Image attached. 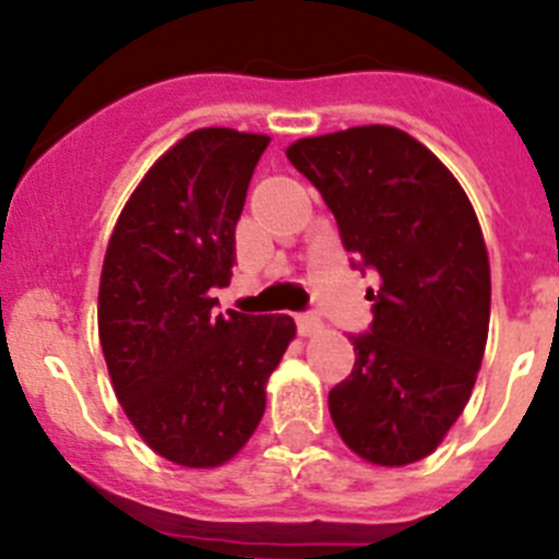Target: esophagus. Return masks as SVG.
Listing matches in <instances>:
<instances>
[{"mask_svg":"<svg viewBox=\"0 0 559 559\" xmlns=\"http://www.w3.org/2000/svg\"><path fill=\"white\" fill-rule=\"evenodd\" d=\"M320 329H323V320H320V314H317V311H304V314H298V331L304 336L317 334Z\"/></svg>","mask_w":559,"mask_h":559,"instance_id":"34e87169","label":"esophagus"}]
</instances>
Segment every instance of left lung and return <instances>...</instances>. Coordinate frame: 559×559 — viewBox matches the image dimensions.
Returning <instances> with one entry per match:
<instances>
[{
    "label": "left lung",
    "mask_w": 559,
    "mask_h": 559,
    "mask_svg": "<svg viewBox=\"0 0 559 559\" xmlns=\"http://www.w3.org/2000/svg\"><path fill=\"white\" fill-rule=\"evenodd\" d=\"M309 178L356 270L376 275L373 323L350 334L354 370L329 392L336 431L373 465H409L465 409L490 323V264L474 205L437 155L386 124L300 139Z\"/></svg>",
    "instance_id": "left-lung-1"
}]
</instances>
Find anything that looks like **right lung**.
<instances>
[{"instance_id": "right-lung-1", "label": "right lung", "mask_w": 559, "mask_h": 559, "mask_svg": "<svg viewBox=\"0 0 559 559\" xmlns=\"http://www.w3.org/2000/svg\"><path fill=\"white\" fill-rule=\"evenodd\" d=\"M267 135L203 128L155 160L119 223L99 278V342L119 404L164 460L217 467L267 406L295 336L289 314H219L236 219Z\"/></svg>"}]
</instances>
